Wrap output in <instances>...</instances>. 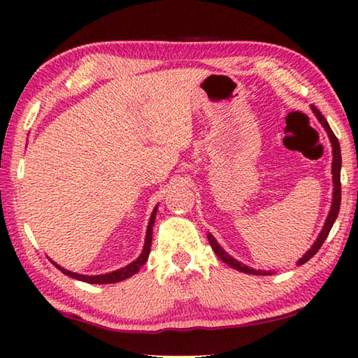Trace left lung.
Segmentation results:
<instances>
[{
    "label": "left lung",
    "instance_id": "obj_1",
    "mask_svg": "<svg viewBox=\"0 0 358 358\" xmlns=\"http://www.w3.org/2000/svg\"><path fill=\"white\" fill-rule=\"evenodd\" d=\"M313 110H314V113H316V117L319 118V121H320V123H322V126L325 128L327 134H329V137H330L331 147H333V166H331L333 169H331V171H333V185H335V189H333V203H331V210H330V213H329V217H327L322 232H320V235H319L317 240H316V243L313 245L311 250L308 251V252L305 254V256H303V257L299 260V265H303L305 262H308V260H310V259L314 256V254H316V252L320 250V246L324 245L325 238L329 237L330 230H331V227H333V222H335V220L338 217L339 205H341V150H339V142H338L336 136L333 134V131L330 129V126H329V123H327V120L324 118V115L320 113L316 107H313ZM207 237H208L210 245H211V248H213V251H215L216 256L220 257V259L222 260V262H226L227 265L232 266V268L238 270V271H243V273H250V275H271V271L254 270V268H250V266L240 264L238 260H235L234 257H230L229 254H227L226 251H224L220 245H217V241L213 238V235L208 234Z\"/></svg>",
    "mask_w": 358,
    "mask_h": 358
}]
</instances>
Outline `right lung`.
I'll use <instances>...</instances> for the list:
<instances>
[{
  "label": "right lung",
  "instance_id": "add662e5",
  "mask_svg": "<svg viewBox=\"0 0 358 358\" xmlns=\"http://www.w3.org/2000/svg\"><path fill=\"white\" fill-rule=\"evenodd\" d=\"M156 210L157 207L153 210V215L150 217V222H148V229H147V238H145V246H143V251L141 256H138L137 260L134 262L129 264L128 266H124V268H120L117 271H112V273H107V275H98V276H85V275H78V273H72V271H68L62 268V266L57 265V268H59L63 271L64 275H68L71 278H74V280H80L85 282H90V284H110V282H118V281H123L126 278H131L132 275H136L138 270H141V266L147 262L148 259V254H150V248H151V237H153V224H155V217H156Z\"/></svg>",
  "mask_w": 358,
  "mask_h": 358
}]
</instances>
